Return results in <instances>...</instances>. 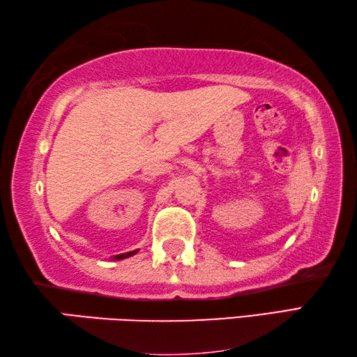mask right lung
Here are the masks:
<instances>
[{"mask_svg":"<svg viewBox=\"0 0 357 357\" xmlns=\"http://www.w3.org/2000/svg\"><path fill=\"white\" fill-rule=\"evenodd\" d=\"M139 250H134V251H128V253H121V255H116L114 256V261H120V259H126V258H131V256H134L137 253Z\"/></svg>","mask_w":357,"mask_h":357,"instance_id":"add662e5","label":"right lung"}]
</instances>
